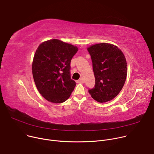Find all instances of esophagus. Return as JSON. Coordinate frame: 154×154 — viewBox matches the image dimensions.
<instances>
[{"instance_id":"1","label":"esophagus","mask_w":154,"mask_h":154,"mask_svg":"<svg viewBox=\"0 0 154 154\" xmlns=\"http://www.w3.org/2000/svg\"><path fill=\"white\" fill-rule=\"evenodd\" d=\"M85 82H84V80H83V79H80V80H77V83H83Z\"/></svg>"}]
</instances>
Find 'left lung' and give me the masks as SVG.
Instances as JSON below:
<instances>
[{"instance_id": "8db88e82", "label": "left lung", "mask_w": 154, "mask_h": 154, "mask_svg": "<svg viewBox=\"0 0 154 154\" xmlns=\"http://www.w3.org/2000/svg\"><path fill=\"white\" fill-rule=\"evenodd\" d=\"M95 77V86L88 90L97 102L112 100L121 91L127 77V61L116 46L103 42L88 48Z\"/></svg>"}]
</instances>
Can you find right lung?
I'll use <instances>...</instances> for the list:
<instances>
[{"label":"right lung","mask_w":154,"mask_h":154,"mask_svg":"<svg viewBox=\"0 0 154 154\" xmlns=\"http://www.w3.org/2000/svg\"><path fill=\"white\" fill-rule=\"evenodd\" d=\"M78 48L59 39L42 42L32 63V74L41 96L49 102L60 103L66 100L76 85L71 79V61Z\"/></svg>","instance_id":"1"}]
</instances>
